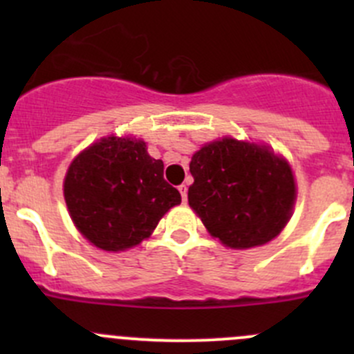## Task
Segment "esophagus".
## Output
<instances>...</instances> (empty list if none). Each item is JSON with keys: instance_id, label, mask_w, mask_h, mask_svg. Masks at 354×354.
<instances>
[{"instance_id": "obj_1", "label": "esophagus", "mask_w": 354, "mask_h": 354, "mask_svg": "<svg viewBox=\"0 0 354 354\" xmlns=\"http://www.w3.org/2000/svg\"><path fill=\"white\" fill-rule=\"evenodd\" d=\"M178 190H180V194H181V198H183V203L187 202V185H180V187H178Z\"/></svg>"}]
</instances>
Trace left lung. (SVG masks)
<instances>
[{
    "label": "left lung",
    "mask_w": 354,
    "mask_h": 354,
    "mask_svg": "<svg viewBox=\"0 0 354 354\" xmlns=\"http://www.w3.org/2000/svg\"><path fill=\"white\" fill-rule=\"evenodd\" d=\"M188 203L205 230L231 250L262 246L292 216L296 178L284 156L267 144L221 137L192 156Z\"/></svg>",
    "instance_id": "1"
}]
</instances>
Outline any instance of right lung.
Segmentation results:
<instances>
[{"mask_svg": "<svg viewBox=\"0 0 354 354\" xmlns=\"http://www.w3.org/2000/svg\"><path fill=\"white\" fill-rule=\"evenodd\" d=\"M63 197L78 233L120 253L151 238L181 195L164 180V162L142 138L108 135L78 152L63 180Z\"/></svg>", "mask_w": 354, "mask_h": 354, "instance_id": "right-lung-1", "label": "right lung"}]
</instances>
